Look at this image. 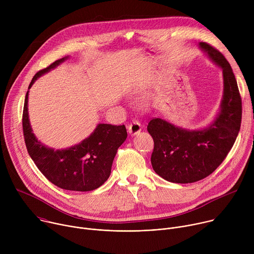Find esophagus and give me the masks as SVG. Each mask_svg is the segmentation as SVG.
Returning <instances> with one entry per match:
<instances>
[{
	"label": "esophagus",
	"mask_w": 254,
	"mask_h": 254,
	"mask_svg": "<svg viewBox=\"0 0 254 254\" xmlns=\"http://www.w3.org/2000/svg\"><path fill=\"white\" fill-rule=\"evenodd\" d=\"M127 128H128V132H129L130 135H135V134H138L140 132L141 125L138 122L134 121V122H132L128 125Z\"/></svg>",
	"instance_id": "obj_1"
}]
</instances>
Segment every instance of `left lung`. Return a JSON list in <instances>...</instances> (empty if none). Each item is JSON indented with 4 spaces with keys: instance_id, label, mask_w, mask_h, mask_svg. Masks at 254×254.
Segmentation results:
<instances>
[{
    "instance_id": "1",
    "label": "left lung",
    "mask_w": 254,
    "mask_h": 254,
    "mask_svg": "<svg viewBox=\"0 0 254 254\" xmlns=\"http://www.w3.org/2000/svg\"><path fill=\"white\" fill-rule=\"evenodd\" d=\"M199 48L222 70L223 95L214 121L199 129L177 127L162 119H154L148 126L155 143L153 169L172 183H194L212 174L228 155L240 129L241 97L230 64L209 44L200 42Z\"/></svg>"
}]
</instances>
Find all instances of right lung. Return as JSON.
Instances as JSON below:
<instances>
[{
    "label": "right lung",
    "instance_id": "obj_1",
    "mask_svg": "<svg viewBox=\"0 0 254 254\" xmlns=\"http://www.w3.org/2000/svg\"><path fill=\"white\" fill-rule=\"evenodd\" d=\"M68 58L56 60L33 77L25 97L23 131L29 156L52 184L64 190L86 192L97 189L110 177L118 149L126 140L127 132L125 126L98 124L82 141L61 150L49 148L36 137L29 120V89L40 76Z\"/></svg>",
    "mask_w": 254,
    "mask_h": 254
}]
</instances>
